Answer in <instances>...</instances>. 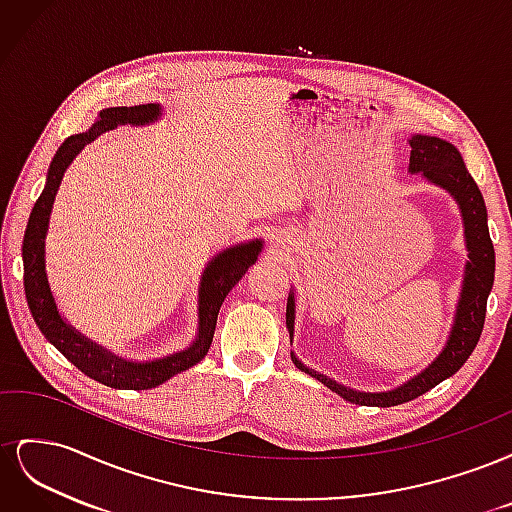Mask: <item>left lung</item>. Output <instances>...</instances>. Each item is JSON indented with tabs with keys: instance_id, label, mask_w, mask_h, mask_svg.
<instances>
[{
	"instance_id": "left-lung-1",
	"label": "left lung",
	"mask_w": 512,
	"mask_h": 512,
	"mask_svg": "<svg viewBox=\"0 0 512 512\" xmlns=\"http://www.w3.org/2000/svg\"><path fill=\"white\" fill-rule=\"evenodd\" d=\"M408 145V173L421 175L427 183L438 185V188H442L455 198L463 222V239H466L468 260L466 269H463V282L455 318L451 324V333H448L444 348L423 371H418L416 376L401 382L395 389L380 393L350 389V386L339 384L333 378L320 374L316 369H309L305 363L299 361V356L290 350L292 363L301 371L320 380L327 389H331L333 393L356 406L391 408L406 404V401L427 393L442 380L451 378L455 371H459L461 365L470 359V354L478 344L485 324L487 297L493 288L495 252L487 226V207L476 181L468 173L466 164H463L459 149L453 143L444 141V138L429 134H412L408 138ZM294 316H297V301H294V290H290L286 305V327L290 333V344L294 339Z\"/></svg>"
}]
</instances>
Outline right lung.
<instances>
[{"label":"right lung","mask_w":512,"mask_h":512,"mask_svg":"<svg viewBox=\"0 0 512 512\" xmlns=\"http://www.w3.org/2000/svg\"><path fill=\"white\" fill-rule=\"evenodd\" d=\"M164 108L160 104H138V106H111L102 108L91 128L81 134L68 136L61 147L55 151L51 160L49 173L40 198L29 215V222L23 237V284L29 312L42 335L66 356V359L79 367L85 376L94 378L111 389L126 391H147L156 389L181 371L194 367L205 359L211 348L215 322H218L220 307L226 294L235 288V284L245 275L258 254L265 247L262 239H252L245 243L230 245L220 254H215L200 273L198 284V327L194 342L179 352L166 354L162 359L136 361L123 359L113 350L104 348L102 344L89 339L79 329L61 316L55 297L49 286V275H46V232H49V220L57 190L64 179L68 166L76 160V156L85 149V145L94 143L96 138L117 126H149L162 119Z\"/></svg>","instance_id":"1"}]
</instances>
